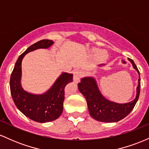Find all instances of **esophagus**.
Instances as JSON below:
<instances>
[{
    "mask_svg": "<svg viewBox=\"0 0 149 149\" xmlns=\"http://www.w3.org/2000/svg\"><path fill=\"white\" fill-rule=\"evenodd\" d=\"M82 75H83V72H82L80 70H76V71L73 72V81H79L80 78L82 77Z\"/></svg>",
    "mask_w": 149,
    "mask_h": 149,
    "instance_id": "34e87169",
    "label": "esophagus"
}]
</instances>
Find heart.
<instances>
[{
    "label": "heart",
    "mask_w": 149,
    "mask_h": 149,
    "mask_svg": "<svg viewBox=\"0 0 149 149\" xmlns=\"http://www.w3.org/2000/svg\"><path fill=\"white\" fill-rule=\"evenodd\" d=\"M92 53H97V59L100 61H103L107 59L108 57V53L105 50L99 51L98 49L93 48L92 49Z\"/></svg>",
    "instance_id": "1"
}]
</instances>
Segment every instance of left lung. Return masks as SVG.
<instances>
[{"label": "left lung", "mask_w": 149, "mask_h": 149, "mask_svg": "<svg viewBox=\"0 0 149 149\" xmlns=\"http://www.w3.org/2000/svg\"><path fill=\"white\" fill-rule=\"evenodd\" d=\"M133 67L139 73V84L136 88V96L132 102L126 104H118L110 102L102 96L93 78H83L78 83V90L84 95L88 104L90 115L94 119L101 122L113 123L126 117L134 109L140 93V74L132 59L128 58Z\"/></svg>", "instance_id": "obj_1"}]
</instances>
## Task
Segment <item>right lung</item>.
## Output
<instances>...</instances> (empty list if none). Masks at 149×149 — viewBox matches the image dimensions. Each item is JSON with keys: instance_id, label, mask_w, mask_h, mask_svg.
I'll use <instances>...</instances> for the list:
<instances>
[{"instance_id": "obj_1", "label": "right lung", "mask_w": 149, "mask_h": 149, "mask_svg": "<svg viewBox=\"0 0 149 149\" xmlns=\"http://www.w3.org/2000/svg\"><path fill=\"white\" fill-rule=\"evenodd\" d=\"M53 43L52 40H41L28 47L19 57L10 77V92L15 104L24 115L36 122H50L61 116L64 88L68 83L73 81L72 74L63 73L48 91L40 95L29 93L22 88V61L25 54L39 48H47Z\"/></svg>"}]
</instances>
